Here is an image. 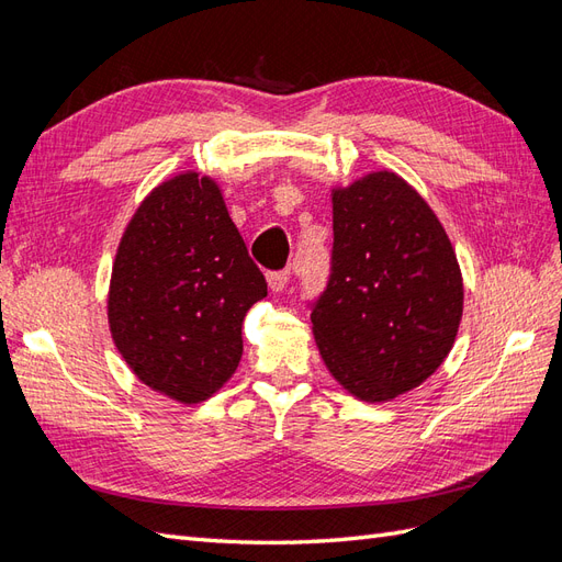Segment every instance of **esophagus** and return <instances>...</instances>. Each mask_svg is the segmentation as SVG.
Returning <instances> with one entry per match:
<instances>
[{
    "instance_id": "1",
    "label": "esophagus",
    "mask_w": 562,
    "mask_h": 562,
    "mask_svg": "<svg viewBox=\"0 0 562 562\" xmlns=\"http://www.w3.org/2000/svg\"><path fill=\"white\" fill-rule=\"evenodd\" d=\"M288 281H291V271H288V269H283V271H269V274H267V283H269V288L274 293H281L283 288L288 285Z\"/></svg>"
}]
</instances>
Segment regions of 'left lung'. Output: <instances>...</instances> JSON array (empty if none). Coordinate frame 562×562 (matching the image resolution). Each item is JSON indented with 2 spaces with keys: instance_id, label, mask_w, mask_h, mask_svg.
<instances>
[{
  "instance_id": "8db88e82",
  "label": "left lung",
  "mask_w": 562,
  "mask_h": 562,
  "mask_svg": "<svg viewBox=\"0 0 562 562\" xmlns=\"http://www.w3.org/2000/svg\"><path fill=\"white\" fill-rule=\"evenodd\" d=\"M464 307L443 225L391 171L333 190L330 277L312 302L323 363L349 394L384 403L450 353Z\"/></svg>"
}]
</instances>
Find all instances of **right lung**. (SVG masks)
Instances as JSON below:
<instances>
[{"label":"right lung","instance_id":"1","mask_svg":"<svg viewBox=\"0 0 562 562\" xmlns=\"http://www.w3.org/2000/svg\"><path fill=\"white\" fill-rule=\"evenodd\" d=\"M265 295L267 281L220 187L182 173L149 192L119 244L112 339L140 382L192 405L232 378L244 316Z\"/></svg>","mask_w":562,"mask_h":562}]
</instances>
